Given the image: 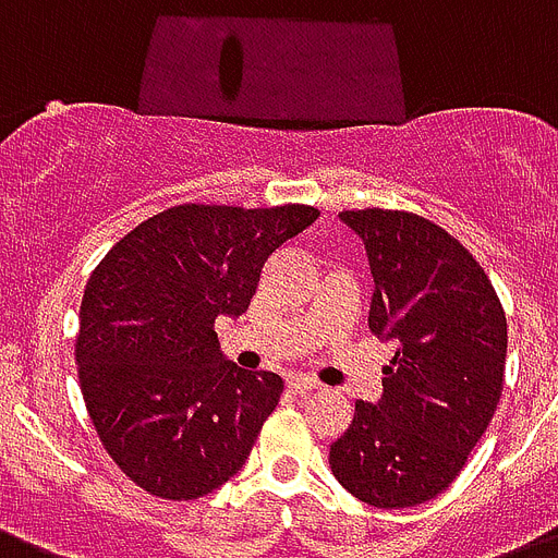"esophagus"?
Segmentation results:
<instances>
[{
  "instance_id": "esophagus-1",
  "label": "esophagus",
  "mask_w": 558,
  "mask_h": 558,
  "mask_svg": "<svg viewBox=\"0 0 558 558\" xmlns=\"http://www.w3.org/2000/svg\"><path fill=\"white\" fill-rule=\"evenodd\" d=\"M289 388H292L294 395H308V391L320 388V383L312 380V377H292V380H289Z\"/></svg>"
}]
</instances>
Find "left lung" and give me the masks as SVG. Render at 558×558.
<instances>
[{"instance_id":"8db88e82","label":"left lung","mask_w":558,"mask_h":558,"mask_svg":"<svg viewBox=\"0 0 558 558\" xmlns=\"http://www.w3.org/2000/svg\"><path fill=\"white\" fill-rule=\"evenodd\" d=\"M374 278L368 329L397 345L383 397L354 402L331 442L337 482L374 508H414L451 485L502 397L508 320L476 257L402 209L340 213Z\"/></svg>"}]
</instances>
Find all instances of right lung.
<instances>
[{
	"instance_id": "1",
	"label": "right lung",
	"mask_w": 558,
	"mask_h": 558,
	"mask_svg": "<svg viewBox=\"0 0 558 558\" xmlns=\"http://www.w3.org/2000/svg\"><path fill=\"white\" fill-rule=\"evenodd\" d=\"M317 215L306 204H181L138 223L93 269L78 383L101 446L138 488L186 502L243 468L283 380L223 360L215 320L250 308L271 252Z\"/></svg>"
}]
</instances>
